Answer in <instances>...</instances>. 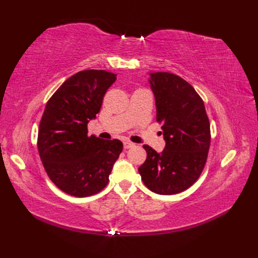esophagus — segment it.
<instances>
[{
    "mask_svg": "<svg viewBox=\"0 0 258 258\" xmlns=\"http://www.w3.org/2000/svg\"><path fill=\"white\" fill-rule=\"evenodd\" d=\"M133 146H135V144L132 143V142H130V141L124 142V149H131V147H133Z\"/></svg>",
    "mask_w": 258,
    "mask_h": 258,
    "instance_id": "1",
    "label": "esophagus"
}]
</instances>
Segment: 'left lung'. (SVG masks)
<instances>
[{"label":"left lung","mask_w":258,"mask_h":258,"mask_svg":"<svg viewBox=\"0 0 258 258\" xmlns=\"http://www.w3.org/2000/svg\"><path fill=\"white\" fill-rule=\"evenodd\" d=\"M156 120L163 122L165 147L158 153L149 145L139 167L143 183L162 195L177 194L193 185L203 171L211 144L210 120L204 102L185 80L168 72H149Z\"/></svg>","instance_id":"1"}]
</instances>
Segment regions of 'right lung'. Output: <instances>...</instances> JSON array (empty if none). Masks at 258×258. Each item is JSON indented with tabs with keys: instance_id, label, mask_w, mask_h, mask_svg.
Listing matches in <instances>:
<instances>
[{
	"instance_id": "obj_1",
	"label": "right lung",
	"mask_w": 258,
	"mask_h": 258,
	"mask_svg": "<svg viewBox=\"0 0 258 258\" xmlns=\"http://www.w3.org/2000/svg\"><path fill=\"white\" fill-rule=\"evenodd\" d=\"M116 74L86 70L74 74L48 100L40 123L37 149L52 182L64 193L86 197L101 191L123 143L87 135Z\"/></svg>"
}]
</instances>
